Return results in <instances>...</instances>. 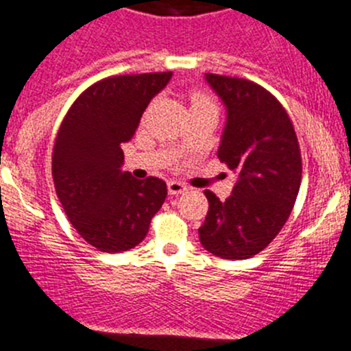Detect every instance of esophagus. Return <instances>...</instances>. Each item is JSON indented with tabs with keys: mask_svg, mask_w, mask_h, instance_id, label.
<instances>
[{
	"mask_svg": "<svg viewBox=\"0 0 351 351\" xmlns=\"http://www.w3.org/2000/svg\"><path fill=\"white\" fill-rule=\"evenodd\" d=\"M185 191H187V185H185V183L178 182V180H169L168 182V192L171 195H178Z\"/></svg>",
	"mask_w": 351,
	"mask_h": 351,
	"instance_id": "34e87169",
	"label": "esophagus"
}]
</instances>
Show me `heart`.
I'll return each mask as SVG.
<instances>
[{"mask_svg": "<svg viewBox=\"0 0 351 351\" xmlns=\"http://www.w3.org/2000/svg\"><path fill=\"white\" fill-rule=\"evenodd\" d=\"M191 101H192V108H194V106L213 105V101H211V97L208 96V94H204V93H194L191 96Z\"/></svg>", "mask_w": 351, "mask_h": 351, "instance_id": "b5f03b06", "label": "heart"}]
</instances>
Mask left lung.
<instances>
[{"label": "left lung", "mask_w": 351, "mask_h": 351, "mask_svg": "<svg viewBox=\"0 0 351 351\" xmlns=\"http://www.w3.org/2000/svg\"><path fill=\"white\" fill-rule=\"evenodd\" d=\"M206 80L227 106L217 156L238 182L226 201L204 191L210 208L199 239L217 257L250 258L292 213L301 187V148L287 110L262 85L215 73H206Z\"/></svg>", "instance_id": "obj_1"}]
</instances>
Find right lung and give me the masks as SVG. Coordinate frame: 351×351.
I'll list each match as a JSON object with an SVG mask.
<instances>
[{"mask_svg": "<svg viewBox=\"0 0 351 351\" xmlns=\"http://www.w3.org/2000/svg\"><path fill=\"white\" fill-rule=\"evenodd\" d=\"M171 75L103 78L62 119L52 150L53 187L71 226L99 252H125L143 241L168 195L160 178L136 180L122 171L121 145L136 132L145 108Z\"/></svg>", "mask_w": 351, "mask_h": 351, "instance_id": "1", "label": "right lung"}]
</instances>
